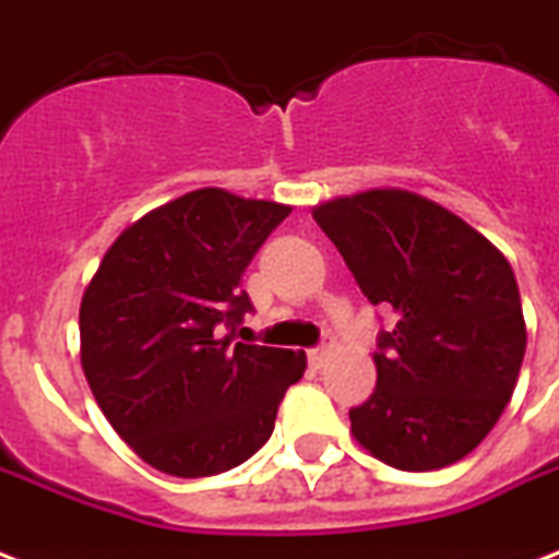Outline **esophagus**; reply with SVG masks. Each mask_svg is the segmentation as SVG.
Instances as JSON below:
<instances>
[{"label": "esophagus", "mask_w": 559, "mask_h": 559, "mask_svg": "<svg viewBox=\"0 0 559 559\" xmlns=\"http://www.w3.org/2000/svg\"><path fill=\"white\" fill-rule=\"evenodd\" d=\"M328 354H331V345H319V348H313L310 354H307V359H310V366L313 368H324V362H328Z\"/></svg>", "instance_id": "obj_1"}]
</instances>
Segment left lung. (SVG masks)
I'll list each match as a JSON object with an SVG mask.
<instances>
[{
    "mask_svg": "<svg viewBox=\"0 0 559 559\" xmlns=\"http://www.w3.org/2000/svg\"><path fill=\"white\" fill-rule=\"evenodd\" d=\"M313 219L362 296L394 313L373 354L377 389L350 408V432L406 473L455 464L516 389L528 333L511 263L452 211L400 188L322 202Z\"/></svg>",
    "mask_w": 559,
    "mask_h": 559,
    "instance_id": "8db88e82",
    "label": "left lung"
}]
</instances>
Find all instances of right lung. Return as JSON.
<instances>
[{
    "label": "right lung",
    "instance_id": "right-lung-1",
    "mask_svg": "<svg viewBox=\"0 0 559 559\" xmlns=\"http://www.w3.org/2000/svg\"><path fill=\"white\" fill-rule=\"evenodd\" d=\"M289 205L200 188L107 249L81 301V366L100 412L151 467L217 476L270 441L305 354L235 342L243 272Z\"/></svg>",
    "mask_w": 559,
    "mask_h": 559
}]
</instances>
